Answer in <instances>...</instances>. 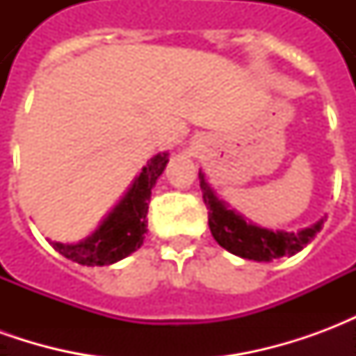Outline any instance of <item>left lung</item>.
I'll use <instances>...</instances> for the list:
<instances>
[{
  "instance_id": "left-lung-1",
  "label": "left lung",
  "mask_w": 356,
  "mask_h": 356,
  "mask_svg": "<svg viewBox=\"0 0 356 356\" xmlns=\"http://www.w3.org/2000/svg\"><path fill=\"white\" fill-rule=\"evenodd\" d=\"M198 179H200L204 204L209 209V231L219 246L238 257L254 259V261H273L284 255L298 254L322 229V223H324L322 219L313 227H307L298 232H273L263 227H257V225L246 221L234 209H229L223 200H219L202 171L198 173Z\"/></svg>"
}]
</instances>
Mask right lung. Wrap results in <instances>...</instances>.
I'll return each mask as SVG.
<instances>
[{
	"label": "right lung",
	"instance_id": "1",
	"mask_svg": "<svg viewBox=\"0 0 356 356\" xmlns=\"http://www.w3.org/2000/svg\"><path fill=\"white\" fill-rule=\"evenodd\" d=\"M168 162V152L150 158V162L143 168L131 188L91 236L78 244L51 242L53 248L60 255H65L66 259L88 267L112 265L139 250L147 234V211L152 186L162 175Z\"/></svg>",
	"mask_w": 356,
	"mask_h": 356
}]
</instances>
